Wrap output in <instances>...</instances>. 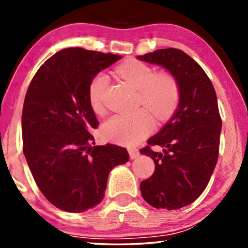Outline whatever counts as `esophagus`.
Wrapping results in <instances>:
<instances>
[{"label":"esophagus","mask_w":248,"mask_h":248,"mask_svg":"<svg viewBox=\"0 0 248 248\" xmlns=\"http://www.w3.org/2000/svg\"><path fill=\"white\" fill-rule=\"evenodd\" d=\"M128 155H130L131 159H137L139 157V155H140V152H139L138 149L131 148V149H128Z\"/></svg>","instance_id":"esophagus-1"}]
</instances>
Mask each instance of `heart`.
Here are the masks:
<instances>
[{
  "label": "heart",
  "instance_id": "b5f03b06",
  "mask_svg": "<svg viewBox=\"0 0 248 248\" xmlns=\"http://www.w3.org/2000/svg\"><path fill=\"white\" fill-rule=\"evenodd\" d=\"M117 71L126 83L139 91V103L155 117H167L178 105L179 86L170 74H157L151 66L139 61H128ZM108 80L107 74L100 72L89 83V103L97 113L103 110V96ZM150 130V117L145 111L140 110L109 117L103 125V135L116 143L132 145L143 139Z\"/></svg>",
  "mask_w": 248,
  "mask_h": 248
}]
</instances>
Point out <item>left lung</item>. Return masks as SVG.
I'll return each instance as SVG.
<instances>
[{"label":"left lung","mask_w":248,"mask_h":248,"mask_svg":"<svg viewBox=\"0 0 248 248\" xmlns=\"http://www.w3.org/2000/svg\"><path fill=\"white\" fill-rule=\"evenodd\" d=\"M138 59L164 66L179 86L175 114L140 150L155 165L151 177L141 182V194L154 208L181 209L202 194L218 161L221 117L215 88L204 70L181 49H158ZM158 145L162 153L151 149Z\"/></svg>","instance_id":"8db88e82"}]
</instances>
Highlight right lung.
Listing matches in <instances>:
<instances>
[{
    "label": "right lung",
    "mask_w": 248,
    "mask_h": 248,
    "mask_svg": "<svg viewBox=\"0 0 248 248\" xmlns=\"http://www.w3.org/2000/svg\"><path fill=\"white\" fill-rule=\"evenodd\" d=\"M120 55L71 47L49 57L27 90L22 109L23 154L44 196L63 211L83 212L103 201L108 175L128 161L125 148L94 145L98 120L90 81Z\"/></svg>",
    "instance_id": "right-lung-1"
}]
</instances>
